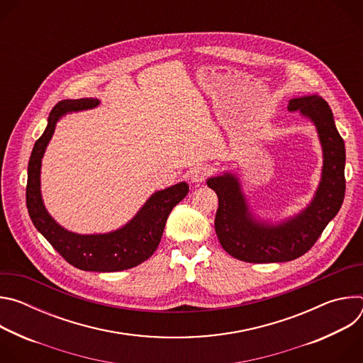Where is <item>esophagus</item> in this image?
Here are the masks:
<instances>
[{
    "label": "esophagus",
    "instance_id": "obj_1",
    "mask_svg": "<svg viewBox=\"0 0 363 363\" xmlns=\"http://www.w3.org/2000/svg\"><path fill=\"white\" fill-rule=\"evenodd\" d=\"M208 175H210V169L206 168V167H195V168H192L191 171H189V178H191V181L192 182H195V184H201V182H203L206 178H208Z\"/></svg>",
    "mask_w": 363,
    "mask_h": 363
}]
</instances>
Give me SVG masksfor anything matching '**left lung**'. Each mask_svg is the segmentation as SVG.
Returning a JSON list of instances; mask_svg holds the SVG:
<instances>
[{
    "instance_id": "left-lung-1",
    "label": "left lung",
    "mask_w": 363,
    "mask_h": 363,
    "mask_svg": "<svg viewBox=\"0 0 363 363\" xmlns=\"http://www.w3.org/2000/svg\"><path fill=\"white\" fill-rule=\"evenodd\" d=\"M287 109L315 123L323 149L322 179L306 210L280 224L257 221L248 211L235 175L224 174L206 181L218 196L216 233L220 244L241 262L283 263L303 255L339 213L345 198V142L328 101L318 94L303 96L291 99Z\"/></svg>"
}]
</instances>
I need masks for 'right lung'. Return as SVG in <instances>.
Here are the masks:
<instances>
[{
	"label": "right lung",
	"instance_id": "obj_1",
	"mask_svg": "<svg viewBox=\"0 0 363 363\" xmlns=\"http://www.w3.org/2000/svg\"><path fill=\"white\" fill-rule=\"evenodd\" d=\"M97 105V99L63 100L50 112L47 128L34 143L30 157L26 199L34 227L69 264L84 272L111 273L136 267L147 260L161 242L168 216L174 206L186 196L189 186L186 182H179L155 192L132 221L108 234L82 235L59 225L45 211L41 199V158L55 133L57 121L63 115L91 109Z\"/></svg>",
	"mask_w": 363,
	"mask_h": 363
}]
</instances>
